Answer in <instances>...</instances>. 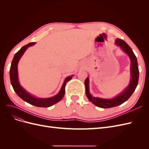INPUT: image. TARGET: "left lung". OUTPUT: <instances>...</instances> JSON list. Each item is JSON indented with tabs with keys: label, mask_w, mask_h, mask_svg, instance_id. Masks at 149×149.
<instances>
[{
	"label": "left lung",
	"mask_w": 149,
	"mask_h": 149,
	"mask_svg": "<svg viewBox=\"0 0 149 149\" xmlns=\"http://www.w3.org/2000/svg\"><path fill=\"white\" fill-rule=\"evenodd\" d=\"M117 45L120 47L121 49L129 56L130 60V81L128 86L125 88L123 92L112 99H103L100 97H95L93 96L89 93V78L84 81L86 94L89 101L92 102L94 105L101 108H110L118 106L122 104L127 101L131 96L136 89L139 81V71L138 63L136 55L124 40L120 38H117L115 41Z\"/></svg>",
	"instance_id": "obj_1"
}]
</instances>
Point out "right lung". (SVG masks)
I'll use <instances>...</instances> for the list:
<instances>
[{"label":"right lung","mask_w":149,"mask_h":149,"mask_svg":"<svg viewBox=\"0 0 149 149\" xmlns=\"http://www.w3.org/2000/svg\"><path fill=\"white\" fill-rule=\"evenodd\" d=\"M35 44V42H32L28 43L26 45L20 48V50L17 52L14 57H13L11 66L10 68V82L12 87L13 88L16 94L19 96L22 100H23L24 101L28 102L30 104L37 106V107H48L53 106L55 104L59 102L61 100L63 97L65 93V86L66 82L69 81L70 79H71L73 75L70 76H68L65 79V81L63 84L60 91H59L56 96L48 97V98H39V97H35V96H32L31 94H29L28 92H26L25 90L21 86V85L19 83V78H18V71H17V66L19 61L22 55H24V52L28 47L32 46Z\"/></svg>","instance_id":"right-lung-1"}]
</instances>
